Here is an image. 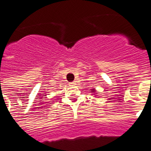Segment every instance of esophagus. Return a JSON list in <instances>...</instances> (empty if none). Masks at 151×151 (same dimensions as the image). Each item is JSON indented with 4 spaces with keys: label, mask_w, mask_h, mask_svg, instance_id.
<instances>
[{
    "label": "esophagus",
    "mask_w": 151,
    "mask_h": 151,
    "mask_svg": "<svg viewBox=\"0 0 151 151\" xmlns=\"http://www.w3.org/2000/svg\"><path fill=\"white\" fill-rule=\"evenodd\" d=\"M75 85H76L75 81H73V82H71L69 83V86H75Z\"/></svg>",
    "instance_id": "obj_1"
}]
</instances>
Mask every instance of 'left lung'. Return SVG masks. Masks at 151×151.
<instances>
[{"label":"left lung","instance_id":"left-lung-1","mask_svg":"<svg viewBox=\"0 0 151 151\" xmlns=\"http://www.w3.org/2000/svg\"><path fill=\"white\" fill-rule=\"evenodd\" d=\"M92 92V93H93V94L95 95V96H99V95H97L98 92H96V89H91V92ZM93 94H92V95H93Z\"/></svg>","mask_w":151,"mask_h":151}]
</instances>
